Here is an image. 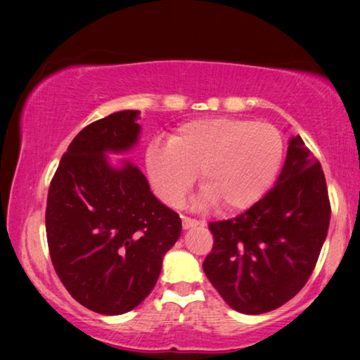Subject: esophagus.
Listing matches in <instances>:
<instances>
[{
    "label": "esophagus",
    "instance_id": "obj_1",
    "mask_svg": "<svg viewBox=\"0 0 360 360\" xmlns=\"http://www.w3.org/2000/svg\"><path fill=\"white\" fill-rule=\"evenodd\" d=\"M181 224H184V229H190V228H195V226H198L201 223L198 219L190 218V216H184V219H181Z\"/></svg>",
    "mask_w": 360,
    "mask_h": 360
}]
</instances>
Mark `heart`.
<instances>
[{
  "instance_id": "heart-1",
  "label": "heart",
  "mask_w": 360,
  "mask_h": 360,
  "mask_svg": "<svg viewBox=\"0 0 360 360\" xmlns=\"http://www.w3.org/2000/svg\"><path fill=\"white\" fill-rule=\"evenodd\" d=\"M283 139L277 127L239 117H206L181 124L169 146L147 150V170L165 203L179 206L198 174L203 201L223 211L254 205L277 175Z\"/></svg>"
}]
</instances>
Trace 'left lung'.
Wrapping results in <instances>:
<instances>
[{"instance_id": "obj_1", "label": "left lung", "mask_w": 360, "mask_h": 360, "mask_svg": "<svg viewBox=\"0 0 360 360\" xmlns=\"http://www.w3.org/2000/svg\"><path fill=\"white\" fill-rule=\"evenodd\" d=\"M329 219L321 164L302 137H292L277 185L243 214L208 224L213 249L203 262L206 277L236 311L280 308L311 277Z\"/></svg>"}]
</instances>
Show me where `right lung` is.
<instances>
[{"label": "right lung", "mask_w": 360, "mask_h": 360, "mask_svg": "<svg viewBox=\"0 0 360 360\" xmlns=\"http://www.w3.org/2000/svg\"><path fill=\"white\" fill-rule=\"evenodd\" d=\"M139 111H117L78 132L49 186L46 233L53 269L68 293L100 314L131 311L155 287L181 219L150 191L144 174L105 152L137 142Z\"/></svg>", "instance_id": "1"}]
</instances>
